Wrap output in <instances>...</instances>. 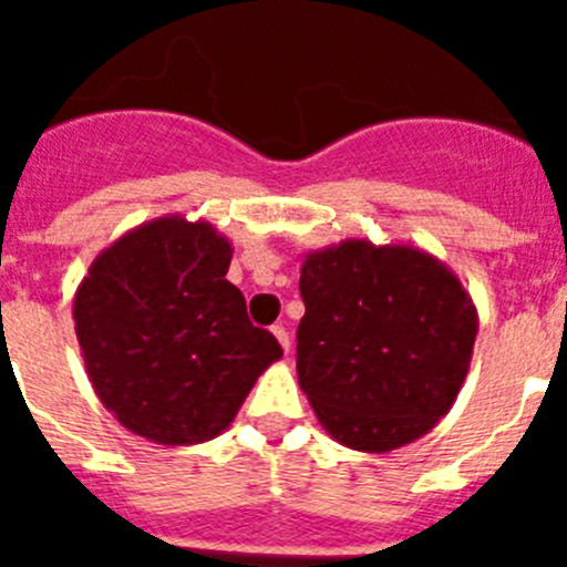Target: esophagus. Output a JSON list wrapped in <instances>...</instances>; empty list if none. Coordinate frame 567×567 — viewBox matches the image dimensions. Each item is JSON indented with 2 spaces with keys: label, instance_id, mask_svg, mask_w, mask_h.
I'll list each match as a JSON object with an SVG mask.
<instances>
[{
  "label": "esophagus",
  "instance_id": "34e87169",
  "mask_svg": "<svg viewBox=\"0 0 567 567\" xmlns=\"http://www.w3.org/2000/svg\"><path fill=\"white\" fill-rule=\"evenodd\" d=\"M272 334L278 338V343L284 346V352L289 354V349H292V340H289V332L284 327H272Z\"/></svg>",
  "mask_w": 567,
  "mask_h": 567
}]
</instances>
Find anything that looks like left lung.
I'll use <instances>...</instances> for the list:
<instances>
[{"mask_svg": "<svg viewBox=\"0 0 567 567\" xmlns=\"http://www.w3.org/2000/svg\"><path fill=\"white\" fill-rule=\"evenodd\" d=\"M300 298L298 383L329 437L385 454L449 414L480 318L437 255L346 238L303 255Z\"/></svg>", "mask_w": 567, "mask_h": 567, "instance_id": "1", "label": "left lung"}]
</instances>
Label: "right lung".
Returning a JSON list of instances; mask_svg holds the SVG:
<instances>
[{
    "mask_svg": "<svg viewBox=\"0 0 567 567\" xmlns=\"http://www.w3.org/2000/svg\"><path fill=\"white\" fill-rule=\"evenodd\" d=\"M233 240L169 213L93 258L73 295L84 372L127 432L198 445L227 432L255 380L284 358L227 280Z\"/></svg>",
    "mask_w": 567,
    "mask_h": 567,
    "instance_id": "add662e5",
    "label": "right lung"
}]
</instances>
